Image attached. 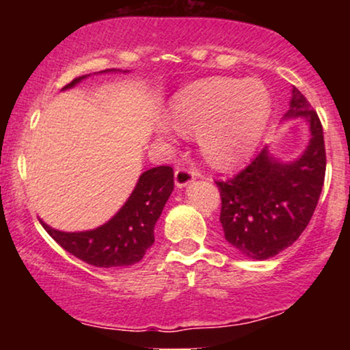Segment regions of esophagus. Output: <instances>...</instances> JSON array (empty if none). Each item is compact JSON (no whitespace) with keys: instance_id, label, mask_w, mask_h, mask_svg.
I'll return each mask as SVG.
<instances>
[{"instance_id":"1","label":"esophagus","mask_w":350,"mask_h":350,"mask_svg":"<svg viewBox=\"0 0 350 350\" xmlns=\"http://www.w3.org/2000/svg\"><path fill=\"white\" fill-rule=\"evenodd\" d=\"M194 170H191V167H186V166H178L174 171V180H176V186L178 187H184L187 186L189 183H191L192 179H194Z\"/></svg>"}]
</instances>
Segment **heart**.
<instances>
[{
	"label": "heart",
	"instance_id": "obj_1",
	"mask_svg": "<svg viewBox=\"0 0 350 350\" xmlns=\"http://www.w3.org/2000/svg\"><path fill=\"white\" fill-rule=\"evenodd\" d=\"M271 98L260 80L215 77L180 90L171 103L170 122L183 135H198L212 166L228 167L252 150L262 131Z\"/></svg>",
	"mask_w": 350,
	"mask_h": 350
}]
</instances>
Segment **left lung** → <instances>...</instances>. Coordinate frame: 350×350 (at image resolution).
I'll return each mask as SVG.
<instances>
[{"mask_svg":"<svg viewBox=\"0 0 350 350\" xmlns=\"http://www.w3.org/2000/svg\"><path fill=\"white\" fill-rule=\"evenodd\" d=\"M286 118H306L308 150L295 163H278L267 148L234 178L215 180L224 237L245 256L267 260L288 248L308 227L326 176L323 124L308 98L293 88Z\"/></svg>","mask_w":350,"mask_h":350,"instance_id":"left-lung-1","label":"left lung"}]
</instances>
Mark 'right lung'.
Here are the masks:
<instances>
[{"label": "right lung", "instance_id": "obj_1", "mask_svg": "<svg viewBox=\"0 0 350 350\" xmlns=\"http://www.w3.org/2000/svg\"><path fill=\"white\" fill-rule=\"evenodd\" d=\"M77 77L64 88L74 87ZM174 189L171 166H158L139 176L135 191L113 219L88 232H59L46 224L42 227L64 250L88 265L100 268L130 267L138 263L154 242L156 220Z\"/></svg>", "mask_w": 350, "mask_h": 350}]
</instances>
